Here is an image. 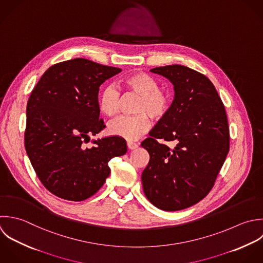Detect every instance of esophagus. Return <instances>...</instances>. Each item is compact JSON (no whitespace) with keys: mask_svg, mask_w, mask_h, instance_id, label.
<instances>
[{"mask_svg":"<svg viewBox=\"0 0 263 263\" xmlns=\"http://www.w3.org/2000/svg\"><path fill=\"white\" fill-rule=\"evenodd\" d=\"M127 146H128L129 149H136L138 147V144L135 143V142H132V141H128Z\"/></svg>","mask_w":263,"mask_h":263,"instance_id":"esophagus-1","label":"esophagus"}]
</instances>
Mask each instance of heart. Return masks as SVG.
<instances>
[{
  "mask_svg": "<svg viewBox=\"0 0 263 263\" xmlns=\"http://www.w3.org/2000/svg\"><path fill=\"white\" fill-rule=\"evenodd\" d=\"M119 85L127 92L138 95L135 112L132 117H121L108 125L111 135L134 141L151 128V120L160 121L170 111L172 98L168 91L160 88V83L143 71H133L124 76ZM121 93L115 86H107L100 93L98 99L99 109L106 117H115L120 110Z\"/></svg>",
  "mask_w": 263,
  "mask_h": 263,
  "instance_id": "1",
  "label": "heart"
}]
</instances>
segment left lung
I'll return each mask as SVG.
<instances>
[{
	"label": "left lung",
	"mask_w": 263,
	"mask_h": 263,
	"mask_svg": "<svg viewBox=\"0 0 263 263\" xmlns=\"http://www.w3.org/2000/svg\"><path fill=\"white\" fill-rule=\"evenodd\" d=\"M151 71L174 85L175 97L169 114L141 142L149 154L141 175L143 192L159 209L178 211L199 203L212 190L230 151L228 116L214 85L203 73L179 64Z\"/></svg>",
	"instance_id": "8db88e82"
}]
</instances>
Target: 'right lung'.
<instances>
[{
    "label": "right lung",
    "instance_id": "obj_1",
    "mask_svg": "<svg viewBox=\"0 0 263 263\" xmlns=\"http://www.w3.org/2000/svg\"><path fill=\"white\" fill-rule=\"evenodd\" d=\"M122 69L85 58L56 63L42 76L26 105L24 145L42 184L68 201H84L104 184L108 162L126 154V141L110 136L93 141L105 125L98 92Z\"/></svg>",
    "mask_w": 263,
    "mask_h": 263
}]
</instances>
